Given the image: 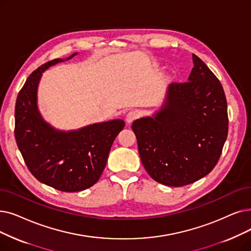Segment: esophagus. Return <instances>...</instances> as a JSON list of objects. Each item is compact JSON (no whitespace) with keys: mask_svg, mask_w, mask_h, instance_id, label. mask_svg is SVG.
<instances>
[{"mask_svg":"<svg viewBox=\"0 0 251 251\" xmlns=\"http://www.w3.org/2000/svg\"><path fill=\"white\" fill-rule=\"evenodd\" d=\"M137 118H138V113L136 111H131V112H129L126 116V122L130 124V123H132Z\"/></svg>","mask_w":251,"mask_h":251,"instance_id":"34e87169","label":"esophagus"}]
</instances>
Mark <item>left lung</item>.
Returning a JSON list of instances; mask_svg holds the SVG:
<instances>
[{
	"label": "left lung",
	"mask_w": 251,
	"mask_h": 251,
	"mask_svg": "<svg viewBox=\"0 0 251 251\" xmlns=\"http://www.w3.org/2000/svg\"><path fill=\"white\" fill-rule=\"evenodd\" d=\"M188 82L171 83L161 110L135 120L131 127L145 169L169 187L187 186L207 176L227 136L223 86L195 54Z\"/></svg>",
	"instance_id": "left-lung-1"
}]
</instances>
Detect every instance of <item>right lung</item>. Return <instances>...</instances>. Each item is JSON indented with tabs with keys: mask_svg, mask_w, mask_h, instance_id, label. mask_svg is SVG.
I'll return each mask as SVG.
<instances>
[{
	"mask_svg": "<svg viewBox=\"0 0 251 251\" xmlns=\"http://www.w3.org/2000/svg\"><path fill=\"white\" fill-rule=\"evenodd\" d=\"M61 61L50 60L29 75L16 100L14 135L32 176L58 191L74 193L92 187L100 179L114 140L125 123L112 120L68 132L46 123L37 106L38 85L42 73Z\"/></svg>",
	"mask_w": 251,
	"mask_h": 251,
	"instance_id": "add662e5",
	"label": "right lung"
}]
</instances>
